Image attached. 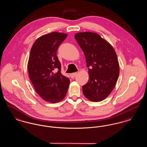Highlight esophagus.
Masks as SVG:
<instances>
[{
    "instance_id": "obj_1",
    "label": "esophagus",
    "mask_w": 147,
    "mask_h": 147,
    "mask_svg": "<svg viewBox=\"0 0 147 147\" xmlns=\"http://www.w3.org/2000/svg\"><path fill=\"white\" fill-rule=\"evenodd\" d=\"M77 75V73H71L70 74V77L71 78H74V77H76V76Z\"/></svg>"
}]
</instances>
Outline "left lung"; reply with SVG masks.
Segmentation results:
<instances>
[{
    "mask_svg": "<svg viewBox=\"0 0 147 147\" xmlns=\"http://www.w3.org/2000/svg\"><path fill=\"white\" fill-rule=\"evenodd\" d=\"M74 37L89 68V80L82 86L84 96L92 101H102L111 92L119 78L116 53L112 46L96 33L79 32Z\"/></svg>",
    "mask_w": 147,
    "mask_h": 147,
    "instance_id": "8db88e82",
    "label": "left lung"
}]
</instances>
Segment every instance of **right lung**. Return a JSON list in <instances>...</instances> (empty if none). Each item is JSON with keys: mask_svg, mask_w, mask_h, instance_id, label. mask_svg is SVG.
I'll return each instance as SVG.
<instances>
[{"mask_svg": "<svg viewBox=\"0 0 147 147\" xmlns=\"http://www.w3.org/2000/svg\"><path fill=\"white\" fill-rule=\"evenodd\" d=\"M67 37V34L57 32L43 35L34 42L30 53L28 68L30 80L40 96L51 103L63 100L70 83L69 79L61 72V64L56 54Z\"/></svg>", "mask_w": 147, "mask_h": 147, "instance_id": "1", "label": "right lung"}]
</instances>
